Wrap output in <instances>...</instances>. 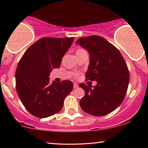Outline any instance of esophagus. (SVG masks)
Segmentation results:
<instances>
[{"label":"esophagus","instance_id":"esophagus-1","mask_svg":"<svg viewBox=\"0 0 148 148\" xmlns=\"http://www.w3.org/2000/svg\"><path fill=\"white\" fill-rule=\"evenodd\" d=\"M73 87H74V89H75V88H77V87H78V85L77 83H74V86H73Z\"/></svg>","mask_w":148,"mask_h":148}]
</instances>
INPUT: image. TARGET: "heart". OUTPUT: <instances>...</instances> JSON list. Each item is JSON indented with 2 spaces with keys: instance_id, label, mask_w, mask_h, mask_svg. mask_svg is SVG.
<instances>
[{
  "instance_id": "b5f03b06",
  "label": "heart",
  "mask_w": 148,
  "mask_h": 148,
  "mask_svg": "<svg viewBox=\"0 0 148 148\" xmlns=\"http://www.w3.org/2000/svg\"><path fill=\"white\" fill-rule=\"evenodd\" d=\"M79 50H82V49L78 50V51H79ZM78 75H79V74H78V73H75V74H74V76H75V77H78Z\"/></svg>"
}]
</instances>
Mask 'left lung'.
Returning <instances> with one entry per match:
<instances>
[{
	"mask_svg": "<svg viewBox=\"0 0 148 148\" xmlns=\"http://www.w3.org/2000/svg\"><path fill=\"white\" fill-rule=\"evenodd\" d=\"M76 44L85 48L90 56L86 80L97 82L93 88L79 85L85 92L80 107L94 116L107 115L122 103L126 96L130 79L126 61L117 48L98 35L81 37Z\"/></svg>",
	"mask_w": 148,
	"mask_h": 148,
	"instance_id": "left-lung-1",
	"label": "left lung"
}]
</instances>
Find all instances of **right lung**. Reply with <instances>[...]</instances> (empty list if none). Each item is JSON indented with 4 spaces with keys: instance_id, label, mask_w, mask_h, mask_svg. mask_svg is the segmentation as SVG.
<instances>
[{
    "instance_id": "obj_1",
    "label": "right lung",
    "mask_w": 148,
    "mask_h": 148,
    "mask_svg": "<svg viewBox=\"0 0 148 148\" xmlns=\"http://www.w3.org/2000/svg\"><path fill=\"white\" fill-rule=\"evenodd\" d=\"M74 37H43L26 50L16 72V91L24 107L39 118L61 110L63 101L72 91L70 80L50 82V73L58 68Z\"/></svg>"
}]
</instances>
